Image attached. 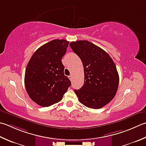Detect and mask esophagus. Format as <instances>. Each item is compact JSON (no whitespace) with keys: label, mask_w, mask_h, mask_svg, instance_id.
<instances>
[{"label":"esophagus","mask_w":146,"mask_h":146,"mask_svg":"<svg viewBox=\"0 0 146 146\" xmlns=\"http://www.w3.org/2000/svg\"><path fill=\"white\" fill-rule=\"evenodd\" d=\"M68 78H69V79L70 80H73V75H70L69 76H68Z\"/></svg>","instance_id":"34e87169"}]
</instances>
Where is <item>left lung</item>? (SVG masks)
Here are the masks:
<instances>
[{
    "label": "left lung",
    "instance_id": "1",
    "mask_svg": "<svg viewBox=\"0 0 146 146\" xmlns=\"http://www.w3.org/2000/svg\"><path fill=\"white\" fill-rule=\"evenodd\" d=\"M70 46L84 66V85L75 90L79 101L92 109L104 107L118 90L119 75L115 62L105 50L89 41L71 42Z\"/></svg>",
    "mask_w": 146,
    "mask_h": 146
}]
</instances>
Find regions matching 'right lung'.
I'll return each instance as SVG.
<instances>
[{
  "instance_id": "obj_1",
  "label": "right lung",
  "mask_w": 146,
  "mask_h": 146,
  "mask_svg": "<svg viewBox=\"0 0 146 146\" xmlns=\"http://www.w3.org/2000/svg\"><path fill=\"white\" fill-rule=\"evenodd\" d=\"M68 44L63 39L51 40L39 47L27 64L26 90L31 99L41 106H50L61 101L71 86L61 61Z\"/></svg>"
}]
</instances>
